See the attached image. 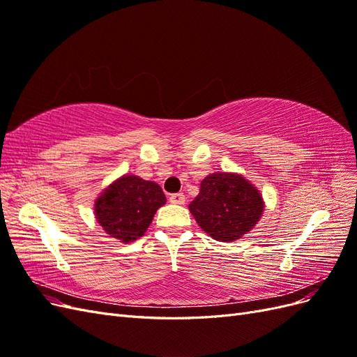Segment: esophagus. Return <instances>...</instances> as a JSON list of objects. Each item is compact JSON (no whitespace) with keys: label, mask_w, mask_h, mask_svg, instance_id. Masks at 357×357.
Segmentation results:
<instances>
[{"label":"esophagus","mask_w":357,"mask_h":357,"mask_svg":"<svg viewBox=\"0 0 357 357\" xmlns=\"http://www.w3.org/2000/svg\"><path fill=\"white\" fill-rule=\"evenodd\" d=\"M169 202L171 204H177V205H183L186 202V197L183 193H174V195L169 197Z\"/></svg>","instance_id":"34e87169"}]
</instances>
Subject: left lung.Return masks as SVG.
Segmentation results:
<instances>
[{
	"mask_svg": "<svg viewBox=\"0 0 357 357\" xmlns=\"http://www.w3.org/2000/svg\"><path fill=\"white\" fill-rule=\"evenodd\" d=\"M265 210L262 193L238 172L219 171L205 177L189 211L213 240L231 243L250 232Z\"/></svg>",
	"mask_w": 357,
	"mask_h": 357,
	"instance_id": "obj_1",
	"label": "left lung"
}]
</instances>
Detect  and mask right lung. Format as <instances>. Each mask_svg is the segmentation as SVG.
Listing matches in <instances>:
<instances>
[{"label": "right lung", "mask_w": 357, "mask_h": 357, "mask_svg": "<svg viewBox=\"0 0 357 357\" xmlns=\"http://www.w3.org/2000/svg\"><path fill=\"white\" fill-rule=\"evenodd\" d=\"M165 202L158 183L123 174L95 199V219L112 238L132 243L146 234L158 208Z\"/></svg>", "instance_id": "right-lung-1"}]
</instances>
